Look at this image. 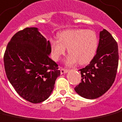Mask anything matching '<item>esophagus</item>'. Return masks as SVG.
<instances>
[{
	"label": "esophagus",
	"instance_id": "obj_1",
	"mask_svg": "<svg viewBox=\"0 0 122 122\" xmlns=\"http://www.w3.org/2000/svg\"><path fill=\"white\" fill-rule=\"evenodd\" d=\"M69 70L67 69H64V68H61V74H64V73H66L68 72Z\"/></svg>",
	"mask_w": 122,
	"mask_h": 122
}]
</instances>
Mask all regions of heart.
<instances>
[{
  "mask_svg": "<svg viewBox=\"0 0 122 122\" xmlns=\"http://www.w3.org/2000/svg\"><path fill=\"white\" fill-rule=\"evenodd\" d=\"M98 37L95 31L91 30H68L59 34V40H50L53 57L59 60L63 55L67 47L69 55L66 63L73 65L78 61L85 65L92 59L98 47Z\"/></svg>",
  "mask_w": 122,
  "mask_h": 122,
  "instance_id": "obj_1",
  "label": "heart"
}]
</instances>
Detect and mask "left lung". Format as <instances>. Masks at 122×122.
I'll return each instance as SVG.
<instances>
[{"instance_id": "left-lung-1", "label": "left lung", "mask_w": 122, "mask_h": 122, "mask_svg": "<svg viewBox=\"0 0 122 122\" xmlns=\"http://www.w3.org/2000/svg\"><path fill=\"white\" fill-rule=\"evenodd\" d=\"M117 42L106 30L100 32L97 54L90 64L80 69L81 81L75 91L88 99L101 97L111 87L116 79L118 66Z\"/></svg>"}]
</instances>
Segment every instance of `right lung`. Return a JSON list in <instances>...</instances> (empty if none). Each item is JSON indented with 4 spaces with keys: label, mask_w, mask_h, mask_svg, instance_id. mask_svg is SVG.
Returning a JSON list of instances; mask_svg holds the SVG:
<instances>
[{
    "label": "right lung",
    "mask_w": 122,
    "mask_h": 122,
    "mask_svg": "<svg viewBox=\"0 0 122 122\" xmlns=\"http://www.w3.org/2000/svg\"><path fill=\"white\" fill-rule=\"evenodd\" d=\"M49 41L37 28L18 31L8 43L4 63L6 75L20 97L31 103L48 98L60 75L58 65L49 57Z\"/></svg>",
    "instance_id": "right-lung-1"
}]
</instances>
